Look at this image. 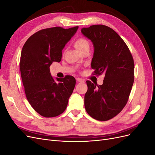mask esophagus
<instances>
[{"instance_id":"obj_1","label":"esophagus","mask_w":155,"mask_h":155,"mask_svg":"<svg viewBox=\"0 0 155 155\" xmlns=\"http://www.w3.org/2000/svg\"><path fill=\"white\" fill-rule=\"evenodd\" d=\"M76 80H77L78 82H79V83H83V82H85V80H84V79H81V78H76Z\"/></svg>"}]
</instances>
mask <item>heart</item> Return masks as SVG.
<instances>
[{
    "mask_svg": "<svg viewBox=\"0 0 155 155\" xmlns=\"http://www.w3.org/2000/svg\"><path fill=\"white\" fill-rule=\"evenodd\" d=\"M74 46L79 51H83L86 48H89L90 43L87 39L80 37L74 41Z\"/></svg>",
    "mask_w": 155,
    "mask_h": 155,
    "instance_id": "obj_1",
    "label": "heart"
}]
</instances>
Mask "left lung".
<instances>
[{
    "instance_id": "8db88e82",
    "label": "left lung",
    "mask_w": 155,
    "mask_h": 155,
    "mask_svg": "<svg viewBox=\"0 0 155 155\" xmlns=\"http://www.w3.org/2000/svg\"><path fill=\"white\" fill-rule=\"evenodd\" d=\"M81 32L94 47L92 74L105 76L101 85L87 81L85 109L94 119L107 121L118 114L127 103L134 79L133 58L124 41L109 27L92 25L83 28Z\"/></svg>"
}]
</instances>
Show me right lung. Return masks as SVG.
<instances>
[{
	"instance_id": "right-lung-1",
	"label": "right lung",
	"mask_w": 155,
	"mask_h": 155,
	"mask_svg": "<svg viewBox=\"0 0 155 155\" xmlns=\"http://www.w3.org/2000/svg\"><path fill=\"white\" fill-rule=\"evenodd\" d=\"M78 27L64 29L57 26L39 30L22 47L19 66L25 94L33 109L46 118L63 113L76 85V79L68 75L55 81L50 67L53 62L61 61L62 50Z\"/></svg>"
}]
</instances>
